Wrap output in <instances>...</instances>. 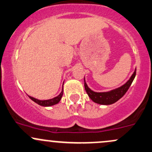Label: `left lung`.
<instances>
[{
    "instance_id": "1",
    "label": "left lung",
    "mask_w": 152,
    "mask_h": 152,
    "mask_svg": "<svg viewBox=\"0 0 152 152\" xmlns=\"http://www.w3.org/2000/svg\"><path fill=\"white\" fill-rule=\"evenodd\" d=\"M135 75H136V69L135 70L134 73H132L130 79L124 85L121 86L119 88L109 91V92H94V91H92V89H89L85 81V79H84V88H85L87 95H89V97H90V99L93 102L101 105H111L116 103L121 97L124 96V94L127 92V91L130 88L131 84H132L134 79H135Z\"/></svg>"
}]
</instances>
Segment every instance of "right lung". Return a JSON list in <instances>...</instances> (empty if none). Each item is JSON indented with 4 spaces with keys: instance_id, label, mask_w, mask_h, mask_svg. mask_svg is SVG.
Instances as JSON below:
<instances>
[{
    "instance_id": "right-lung-1",
    "label": "right lung",
    "mask_w": 152,
    "mask_h": 152,
    "mask_svg": "<svg viewBox=\"0 0 152 152\" xmlns=\"http://www.w3.org/2000/svg\"><path fill=\"white\" fill-rule=\"evenodd\" d=\"M63 89V90H62V92H60V95H57V97H54V98L52 99H49V100H38V99L35 98V97H30V96H29V97L32 100H33V101H34L35 103H36L38 105H41V106H44V107L52 106V105L57 104V103L60 101V100H61L62 96H63V89Z\"/></svg>"
}]
</instances>
